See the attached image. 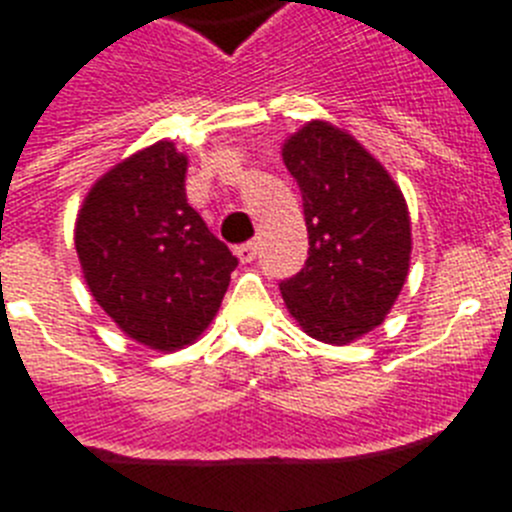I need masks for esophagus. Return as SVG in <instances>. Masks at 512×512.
Segmentation results:
<instances>
[{
    "mask_svg": "<svg viewBox=\"0 0 512 512\" xmlns=\"http://www.w3.org/2000/svg\"><path fill=\"white\" fill-rule=\"evenodd\" d=\"M256 251H259V246H256L253 241L235 246V256H238V261H241V264H251V261L256 259Z\"/></svg>",
    "mask_w": 512,
    "mask_h": 512,
    "instance_id": "34e87169",
    "label": "esophagus"
}]
</instances>
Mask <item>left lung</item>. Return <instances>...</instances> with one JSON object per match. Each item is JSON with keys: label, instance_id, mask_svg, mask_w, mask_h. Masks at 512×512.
<instances>
[{"label": "left lung", "instance_id": "obj_1", "mask_svg": "<svg viewBox=\"0 0 512 512\" xmlns=\"http://www.w3.org/2000/svg\"><path fill=\"white\" fill-rule=\"evenodd\" d=\"M302 192L310 251L279 284L289 315L315 341L346 346L384 323L408 279V202L354 135L310 120L282 146Z\"/></svg>", "mask_w": 512, "mask_h": 512}]
</instances>
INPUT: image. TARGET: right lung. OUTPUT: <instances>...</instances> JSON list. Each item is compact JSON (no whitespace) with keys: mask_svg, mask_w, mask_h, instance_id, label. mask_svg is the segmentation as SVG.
I'll list each match as a JSON object with an SVG mask.
<instances>
[{"mask_svg":"<svg viewBox=\"0 0 512 512\" xmlns=\"http://www.w3.org/2000/svg\"><path fill=\"white\" fill-rule=\"evenodd\" d=\"M184 176L187 156L158 140L99 176L76 215L89 292L125 336L156 351L205 333L238 266L189 207Z\"/></svg>","mask_w":512,"mask_h":512,"instance_id":"add662e5","label":"right lung"}]
</instances>
